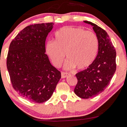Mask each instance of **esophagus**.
<instances>
[{"label": "esophagus", "instance_id": "obj_1", "mask_svg": "<svg viewBox=\"0 0 127 127\" xmlns=\"http://www.w3.org/2000/svg\"><path fill=\"white\" fill-rule=\"evenodd\" d=\"M69 75V74H68V73L67 72H61V77L62 78L67 77Z\"/></svg>", "mask_w": 127, "mask_h": 127}]
</instances>
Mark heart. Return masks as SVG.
Masks as SVG:
<instances>
[{"instance_id": "obj_1", "label": "heart", "mask_w": 127, "mask_h": 127, "mask_svg": "<svg viewBox=\"0 0 127 127\" xmlns=\"http://www.w3.org/2000/svg\"><path fill=\"white\" fill-rule=\"evenodd\" d=\"M98 48L99 41L94 32L80 28L64 27L55 33V41L47 42L46 52L55 67L62 64L66 54L68 59L65 69H84L95 60Z\"/></svg>"}]
</instances>
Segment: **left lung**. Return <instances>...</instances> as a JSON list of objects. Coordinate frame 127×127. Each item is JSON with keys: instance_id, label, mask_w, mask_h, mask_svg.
I'll list each match as a JSON object with an SVG mask.
<instances>
[{"instance_id": "obj_1", "label": "left lung", "mask_w": 127, "mask_h": 127, "mask_svg": "<svg viewBox=\"0 0 127 127\" xmlns=\"http://www.w3.org/2000/svg\"><path fill=\"white\" fill-rule=\"evenodd\" d=\"M93 26L99 41L98 52L93 63L75 74L77 84L74 92L84 99L94 97L108 86L116 70V52L107 33L96 24L84 21Z\"/></svg>"}]
</instances>
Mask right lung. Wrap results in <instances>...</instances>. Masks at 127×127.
I'll return each mask as SVG.
<instances>
[{
	"label": "right lung",
	"instance_id": "obj_1",
	"mask_svg": "<svg viewBox=\"0 0 127 127\" xmlns=\"http://www.w3.org/2000/svg\"><path fill=\"white\" fill-rule=\"evenodd\" d=\"M53 23L28 26L11 41L7 67L14 89L21 96L37 103L50 99L61 72L45 54V40Z\"/></svg>",
	"mask_w": 127,
	"mask_h": 127
}]
</instances>
